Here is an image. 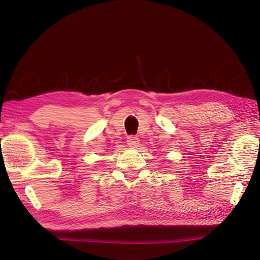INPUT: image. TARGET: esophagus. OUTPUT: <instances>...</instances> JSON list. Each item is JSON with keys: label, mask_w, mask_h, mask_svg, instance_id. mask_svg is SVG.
<instances>
[{"label": "esophagus", "mask_w": 260, "mask_h": 260, "mask_svg": "<svg viewBox=\"0 0 260 260\" xmlns=\"http://www.w3.org/2000/svg\"><path fill=\"white\" fill-rule=\"evenodd\" d=\"M139 143H140V140L137 136L131 135L127 137V145H128L129 147H135L137 144H139Z\"/></svg>", "instance_id": "obj_1"}]
</instances>
